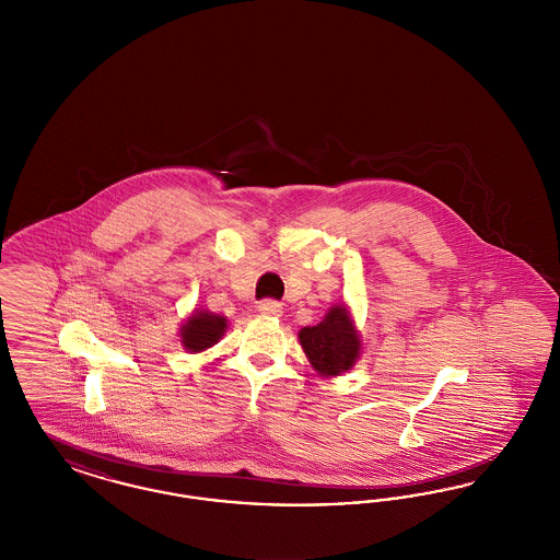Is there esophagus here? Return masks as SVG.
Segmentation results:
<instances>
[{
    "label": "esophagus",
    "instance_id": "obj_1",
    "mask_svg": "<svg viewBox=\"0 0 560 560\" xmlns=\"http://www.w3.org/2000/svg\"><path fill=\"white\" fill-rule=\"evenodd\" d=\"M258 311H260V315H265V317H281V315H283V306H281L279 302H275V300L260 302V304H258Z\"/></svg>",
    "mask_w": 560,
    "mask_h": 560
}]
</instances>
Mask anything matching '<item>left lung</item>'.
<instances>
[{
    "instance_id": "left-lung-1",
    "label": "left lung",
    "mask_w": 560,
    "mask_h": 560,
    "mask_svg": "<svg viewBox=\"0 0 560 560\" xmlns=\"http://www.w3.org/2000/svg\"><path fill=\"white\" fill-rule=\"evenodd\" d=\"M300 347L320 377L350 372L361 359V334L347 304H334L313 327L298 331Z\"/></svg>"
}]
</instances>
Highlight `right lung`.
I'll return each mask as SVG.
<instances>
[{
	"instance_id": "add662e5",
	"label": "right lung",
	"mask_w": 560,
	"mask_h": 560,
	"mask_svg": "<svg viewBox=\"0 0 560 560\" xmlns=\"http://www.w3.org/2000/svg\"><path fill=\"white\" fill-rule=\"evenodd\" d=\"M226 317L208 308H195L180 325V345L187 352H203L220 342L226 331Z\"/></svg>"
}]
</instances>
